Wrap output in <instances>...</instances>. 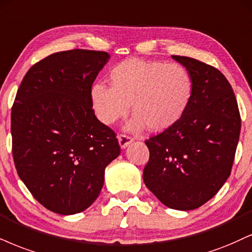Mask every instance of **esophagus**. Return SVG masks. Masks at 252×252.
I'll return each mask as SVG.
<instances>
[{
  "label": "esophagus",
  "mask_w": 252,
  "mask_h": 252,
  "mask_svg": "<svg viewBox=\"0 0 252 252\" xmlns=\"http://www.w3.org/2000/svg\"><path fill=\"white\" fill-rule=\"evenodd\" d=\"M118 141H119V145H120L121 148H126L129 144H132L133 139L128 135L120 134V135H118Z\"/></svg>",
  "instance_id": "1"
}]
</instances>
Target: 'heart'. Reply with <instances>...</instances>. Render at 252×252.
Returning a JSON list of instances; mask_svg holds the SVG:
<instances>
[{"label":"heart","instance_id":"1","mask_svg":"<svg viewBox=\"0 0 252 252\" xmlns=\"http://www.w3.org/2000/svg\"><path fill=\"white\" fill-rule=\"evenodd\" d=\"M111 88L94 84L91 89L93 111L100 123L112 125L125 117L129 104L134 117L128 131L146 126L162 132L175 126L187 112L194 92L189 71L181 64L129 58L110 73Z\"/></svg>","mask_w":252,"mask_h":252}]
</instances>
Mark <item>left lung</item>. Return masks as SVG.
<instances>
[{
    "instance_id": "left-lung-1",
    "label": "left lung",
    "mask_w": 252,
    "mask_h": 252,
    "mask_svg": "<svg viewBox=\"0 0 252 252\" xmlns=\"http://www.w3.org/2000/svg\"><path fill=\"white\" fill-rule=\"evenodd\" d=\"M190 73L194 92L175 126L146 140L144 182L166 207L192 210L222 188L231 173L241 117L231 85L215 67L172 56Z\"/></svg>"
}]
</instances>
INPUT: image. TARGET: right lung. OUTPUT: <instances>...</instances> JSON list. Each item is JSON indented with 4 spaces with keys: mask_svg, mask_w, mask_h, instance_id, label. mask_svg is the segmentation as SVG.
Masks as SVG:
<instances>
[{
    "mask_svg": "<svg viewBox=\"0 0 252 252\" xmlns=\"http://www.w3.org/2000/svg\"><path fill=\"white\" fill-rule=\"evenodd\" d=\"M110 60L104 51L56 52L30 67L11 110L12 157L20 179L46 209L84 212L97 200L120 147L94 116L91 89Z\"/></svg>",
    "mask_w": 252,
    "mask_h": 252,
    "instance_id": "add662e5",
    "label": "right lung"
}]
</instances>
